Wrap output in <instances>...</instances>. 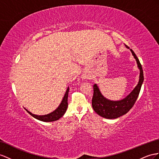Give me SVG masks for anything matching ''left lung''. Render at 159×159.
Masks as SVG:
<instances>
[{
  "mask_svg": "<svg viewBox=\"0 0 159 159\" xmlns=\"http://www.w3.org/2000/svg\"><path fill=\"white\" fill-rule=\"evenodd\" d=\"M128 48V46H126ZM134 58L136 60L138 66L140 69V79L137 86L125 99L113 101L105 99L101 95L98 87L93 85V95L92 98V107L94 111L100 116L107 119H116L128 113L134 106L140 91L142 83L144 81V74L142 65L134 51L130 49Z\"/></svg>",
  "mask_w": 159,
  "mask_h": 159,
  "instance_id": "8db88e82",
  "label": "left lung"
}]
</instances>
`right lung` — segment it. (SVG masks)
<instances>
[{"label":"right lung","mask_w":159,"mask_h":159,"mask_svg":"<svg viewBox=\"0 0 159 159\" xmlns=\"http://www.w3.org/2000/svg\"><path fill=\"white\" fill-rule=\"evenodd\" d=\"M68 91H69V88L67 89L66 92L65 93L64 98L61 102L60 105L58 106V107L57 108L55 111L53 112L49 113V114L47 115H44V116H38V115H35L30 112L29 111H27L26 109V111L30 113V114L35 117V119H37L38 120L45 121V122H50V121H54L59 120L60 117H62L64 114L66 112L67 107H68Z\"/></svg>","instance_id":"right-lung-1"}]
</instances>
